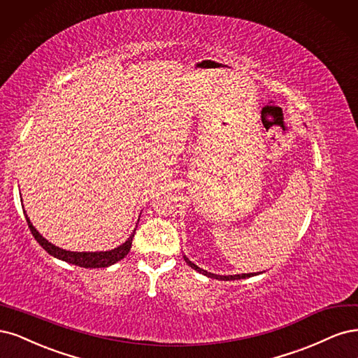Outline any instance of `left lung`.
<instances>
[{
	"instance_id": "8db88e82",
	"label": "left lung",
	"mask_w": 358,
	"mask_h": 358,
	"mask_svg": "<svg viewBox=\"0 0 358 358\" xmlns=\"http://www.w3.org/2000/svg\"><path fill=\"white\" fill-rule=\"evenodd\" d=\"M182 259H184V262H186L190 268H193L194 271H198L199 273H202V275H205V276H208V278H214V280H220V281H235V280H245V278H250V276H255V275H259V272L257 273H238V275H217V273H211V272H206V271H203V269H201L199 266H196L194 263H192L186 256H182Z\"/></svg>"
}]
</instances>
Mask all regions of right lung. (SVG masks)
<instances>
[{"instance_id": "right-lung-1", "label": "right lung", "mask_w": 358, "mask_h": 358, "mask_svg": "<svg viewBox=\"0 0 358 358\" xmlns=\"http://www.w3.org/2000/svg\"><path fill=\"white\" fill-rule=\"evenodd\" d=\"M25 214V218L28 222V227L31 230L32 236L37 239L38 244L49 252L50 256L59 259V260H64L66 263H71V264H76V266H80V268H108L111 266V264L117 263L119 260L124 259L126 255H128L131 247H132V238H134V232L129 235V238L126 239L122 245L113 248V250H108V251H68V250H64V248H59L53 245L52 242H49L48 239H45L38 230L32 226L29 217L27 215V213L24 211Z\"/></svg>"}]
</instances>
